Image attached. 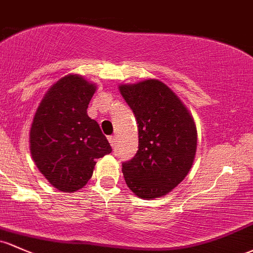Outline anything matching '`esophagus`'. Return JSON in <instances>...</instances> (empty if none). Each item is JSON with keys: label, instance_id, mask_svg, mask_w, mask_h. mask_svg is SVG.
Returning <instances> with one entry per match:
<instances>
[{"label": "esophagus", "instance_id": "34e87169", "mask_svg": "<svg viewBox=\"0 0 253 253\" xmlns=\"http://www.w3.org/2000/svg\"><path fill=\"white\" fill-rule=\"evenodd\" d=\"M108 141H110V143H111V146H112V147H115L116 146V136H108Z\"/></svg>", "mask_w": 253, "mask_h": 253}]
</instances>
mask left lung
Masks as SVG:
<instances>
[{
    "label": "left lung",
    "instance_id": "1",
    "mask_svg": "<svg viewBox=\"0 0 253 253\" xmlns=\"http://www.w3.org/2000/svg\"><path fill=\"white\" fill-rule=\"evenodd\" d=\"M119 91L138 129L137 153L122 168L127 187L141 199L164 197L183 181L194 162V119L180 97L158 80L121 84Z\"/></svg>",
    "mask_w": 253,
    "mask_h": 253
}]
</instances>
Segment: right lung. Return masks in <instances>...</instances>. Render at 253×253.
<instances>
[{"instance_id": "1", "label": "right lung", "mask_w": 253, "mask_h": 253, "mask_svg": "<svg viewBox=\"0 0 253 253\" xmlns=\"http://www.w3.org/2000/svg\"><path fill=\"white\" fill-rule=\"evenodd\" d=\"M96 85L67 75L47 90L30 129V152L40 172L59 191L77 192L93 176L96 160L112 152L86 113Z\"/></svg>"}]
</instances>
